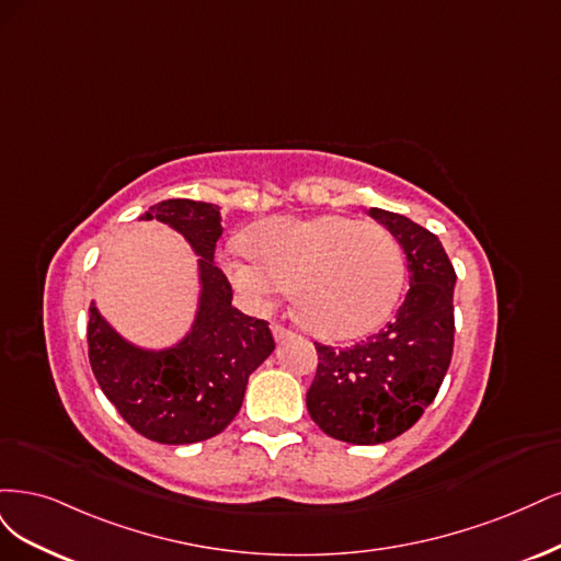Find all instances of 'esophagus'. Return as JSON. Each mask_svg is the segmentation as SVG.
Masks as SVG:
<instances>
[{
    "label": "esophagus",
    "instance_id": "obj_1",
    "mask_svg": "<svg viewBox=\"0 0 561 561\" xmlns=\"http://www.w3.org/2000/svg\"><path fill=\"white\" fill-rule=\"evenodd\" d=\"M273 335H275V340H277V342H282V340H288V337H291L294 333L288 331V329H284L282 323H273Z\"/></svg>",
    "mask_w": 561,
    "mask_h": 561
}]
</instances>
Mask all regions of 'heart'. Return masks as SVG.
Wrapping results in <instances>:
<instances>
[{"label":"heart","mask_w":561,"mask_h":561,"mask_svg":"<svg viewBox=\"0 0 561 561\" xmlns=\"http://www.w3.org/2000/svg\"><path fill=\"white\" fill-rule=\"evenodd\" d=\"M224 267L240 294L270 307L286 288L302 327L323 340H350L382 327L403 291L399 240L379 224L327 214L273 216L230 244Z\"/></svg>","instance_id":"1"}]
</instances>
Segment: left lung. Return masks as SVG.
I'll use <instances>...</instances> for the list:
<instances>
[{"label":"left lung","mask_w":561,"mask_h":561,"mask_svg":"<svg viewBox=\"0 0 561 561\" xmlns=\"http://www.w3.org/2000/svg\"><path fill=\"white\" fill-rule=\"evenodd\" d=\"M368 216L399 240L410 288L385 331L345 350L314 342L319 364L307 389L314 424L352 445L387 443L417 424L455 350L457 273L440 240L403 214L373 207Z\"/></svg>","instance_id":"left-lung-1"}]
</instances>
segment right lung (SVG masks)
<instances>
[{
    "label": "right lung",
    "instance_id": "1",
    "mask_svg": "<svg viewBox=\"0 0 561 561\" xmlns=\"http://www.w3.org/2000/svg\"><path fill=\"white\" fill-rule=\"evenodd\" d=\"M179 230L201 256L203 296L191 335L168 352L128 345L95 307L88 319L90 368L121 417L144 438L188 445L221 433L242 408L249 375L273 354L265 319L232 307V286L214 263L221 209L195 201H162L141 214Z\"/></svg>",
    "mask_w": 561,
    "mask_h": 561
}]
</instances>
